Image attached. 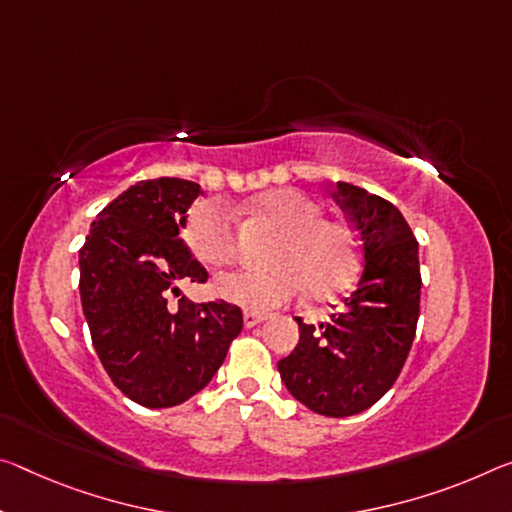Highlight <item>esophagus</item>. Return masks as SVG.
Instances as JSON below:
<instances>
[{"label":"esophagus","instance_id":"34e87169","mask_svg":"<svg viewBox=\"0 0 512 512\" xmlns=\"http://www.w3.org/2000/svg\"><path fill=\"white\" fill-rule=\"evenodd\" d=\"M262 321H266L264 312H253V310L243 312V326L246 328H255L257 323H262Z\"/></svg>","mask_w":512,"mask_h":512}]
</instances>
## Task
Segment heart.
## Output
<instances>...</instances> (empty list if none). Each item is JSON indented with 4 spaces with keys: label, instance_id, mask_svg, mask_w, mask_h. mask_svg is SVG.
Masks as SVG:
<instances>
[{
    "label": "heart",
    "instance_id": "1",
    "mask_svg": "<svg viewBox=\"0 0 512 512\" xmlns=\"http://www.w3.org/2000/svg\"><path fill=\"white\" fill-rule=\"evenodd\" d=\"M255 212L278 227L266 250L269 266L216 278L214 291L227 303L264 312L300 291L323 298L344 289L358 269V246L351 227L323 218L319 200L291 189H271L257 196ZM186 241L202 264L223 269L237 255V232L230 212L214 200L191 207L184 223Z\"/></svg>",
    "mask_w": 512,
    "mask_h": 512
}]
</instances>
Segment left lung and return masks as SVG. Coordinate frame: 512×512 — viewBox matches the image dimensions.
Instances as JSON below:
<instances>
[{
    "instance_id": "left-lung-1",
    "label": "left lung",
    "mask_w": 512,
    "mask_h": 512,
    "mask_svg": "<svg viewBox=\"0 0 512 512\" xmlns=\"http://www.w3.org/2000/svg\"><path fill=\"white\" fill-rule=\"evenodd\" d=\"M332 198L358 232L360 280L319 328L296 319L298 346L278 371L289 394L316 415L351 417L383 399L410 353L421 296L419 243L385 198L348 182H337Z\"/></svg>"
}]
</instances>
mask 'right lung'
Here are the masks:
<instances>
[{"mask_svg":"<svg viewBox=\"0 0 512 512\" xmlns=\"http://www.w3.org/2000/svg\"><path fill=\"white\" fill-rule=\"evenodd\" d=\"M200 184L159 177L129 186L91 225L79 250V294L91 339L120 392L173 408L209 385L243 328L237 305L180 298L207 271L180 237Z\"/></svg>","mask_w":512,"mask_h":512,"instance_id":"obj_1","label":"right lung"}]
</instances>
